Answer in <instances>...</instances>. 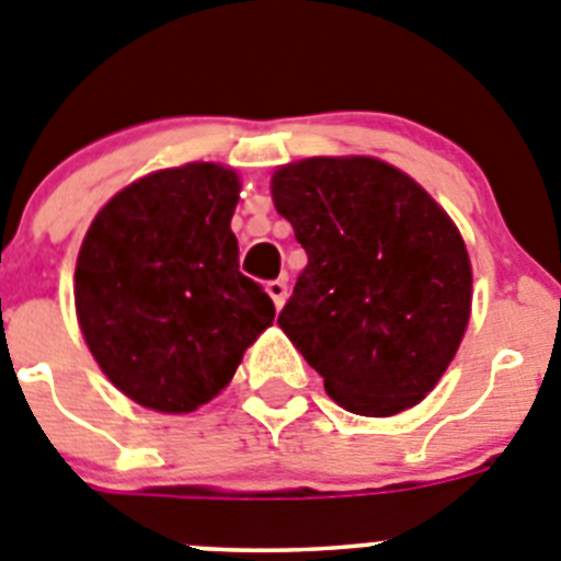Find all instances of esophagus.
<instances>
[{
	"instance_id": "esophagus-1",
	"label": "esophagus",
	"mask_w": 561,
	"mask_h": 561,
	"mask_svg": "<svg viewBox=\"0 0 561 561\" xmlns=\"http://www.w3.org/2000/svg\"><path fill=\"white\" fill-rule=\"evenodd\" d=\"M265 290H268V296L274 299L276 310H279V307L285 305V299H287V282L285 279H274V282H268V287H265Z\"/></svg>"
}]
</instances>
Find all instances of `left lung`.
Returning <instances> with one entry per match:
<instances>
[{
    "instance_id": "obj_1",
    "label": "left lung",
    "mask_w": 561,
    "mask_h": 561,
    "mask_svg": "<svg viewBox=\"0 0 561 561\" xmlns=\"http://www.w3.org/2000/svg\"><path fill=\"white\" fill-rule=\"evenodd\" d=\"M274 204L307 251L279 327L341 408L393 416L433 391L472 305L469 254L447 211L368 156L296 161Z\"/></svg>"
}]
</instances>
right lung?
Masks as SVG:
<instances>
[{
    "label": "right lung",
    "instance_id": "right-lung-1",
    "mask_svg": "<svg viewBox=\"0 0 561 561\" xmlns=\"http://www.w3.org/2000/svg\"><path fill=\"white\" fill-rule=\"evenodd\" d=\"M237 173L209 161L159 170L92 220L75 307L94 360L145 408L190 413L224 391L274 324V301L240 274Z\"/></svg>",
    "mask_w": 561,
    "mask_h": 561
}]
</instances>
